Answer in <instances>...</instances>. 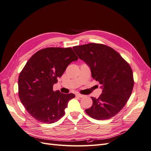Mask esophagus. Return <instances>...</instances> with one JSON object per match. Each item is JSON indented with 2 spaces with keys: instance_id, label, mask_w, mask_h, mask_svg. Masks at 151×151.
I'll use <instances>...</instances> for the list:
<instances>
[{
  "instance_id": "34e87169",
  "label": "esophagus",
  "mask_w": 151,
  "mask_h": 151,
  "mask_svg": "<svg viewBox=\"0 0 151 151\" xmlns=\"http://www.w3.org/2000/svg\"><path fill=\"white\" fill-rule=\"evenodd\" d=\"M76 96L77 97H79V98H83V97H84V95H83V94H79V93H77L76 94Z\"/></svg>"
}]
</instances>
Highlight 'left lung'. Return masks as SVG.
I'll use <instances>...</instances> for the list:
<instances>
[{"instance_id":"left-lung-1","label":"left lung","mask_w":151,"mask_h":151,"mask_svg":"<svg viewBox=\"0 0 151 151\" xmlns=\"http://www.w3.org/2000/svg\"><path fill=\"white\" fill-rule=\"evenodd\" d=\"M73 49L89 66L93 78L102 85L101 94L97 99L91 97L93 105L86 113L98 120L113 117L124 107L133 90V72L129 63L103 44L89 43Z\"/></svg>"}]
</instances>
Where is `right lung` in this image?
Returning a JSON list of instances; mask_svg holds the SVG:
<instances>
[{"label": "right lung", "mask_w": 151, "mask_h": 151, "mask_svg": "<svg viewBox=\"0 0 151 151\" xmlns=\"http://www.w3.org/2000/svg\"><path fill=\"white\" fill-rule=\"evenodd\" d=\"M77 59L71 48L49 47L39 50L27 62L18 79V93L27 111L36 120L53 123L64 115L68 102L75 95L54 91L53 86Z\"/></svg>", "instance_id": "right-lung-1"}]
</instances>
